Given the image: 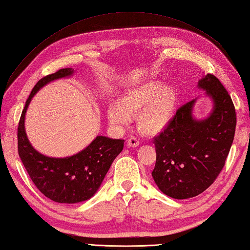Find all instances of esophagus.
Listing matches in <instances>:
<instances>
[{
	"label": "esophagus",
	"mask_w": 250,
	"mask_h": 250,
	"mask_svg": "<svg viewBox=\"0 0 250 250\" xmlns=\"http://www.w3.org/2000/svg\"><path fill=\"white\" fill-rule=\"evenodd\" d=\"M126 144H128L129 147H139L140 146V141L136 139V137H130V139L128 140V142H126Z\"/></svg>",
	"instance_id": "34e87169"
}]
</instances>
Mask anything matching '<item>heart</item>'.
<instances>
[{"label": "heart", "instance_id": "b5f03b06", "mask_svg": "<svg viewBox=\"0 0 250 250\" xmlns=\"http://www.w3.org/2000/svg\"><path fill=\"white\" fill-rule=\"evenodd\" d=\"M177 103V91L171 84L147 82L125 91L119 103H111L107 108V119L111 125L122 126L137 116L140 131L147 135H157L171 125Z\"/></svg>", "mask_w": 250, "mask_h": 250}]
</instances>
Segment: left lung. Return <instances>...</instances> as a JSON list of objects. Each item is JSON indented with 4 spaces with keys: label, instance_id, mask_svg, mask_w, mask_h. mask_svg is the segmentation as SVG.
Instances as JSON below:
<instances>
[{
    "label": "left lung",
    "instance_id": "8db88e82",
    "mask_svg": "<svg viewBox=\"0 0 250 250\" xmlns=\"http://www.w3.org/2000/svg\"><path fill=\"white\" fill-rule=\"evenodd\" d=\"M198 87L213 100L210 115L194 119V99L180 106L171 125L153 140L157 159L151 175L173 199L193 198L208 188L224 168L234 139L236 114L226 88L213 74L200 79Z\"/></svg>",
    "mask_w": 250,
    "mask_h": 250
}]
</instances>
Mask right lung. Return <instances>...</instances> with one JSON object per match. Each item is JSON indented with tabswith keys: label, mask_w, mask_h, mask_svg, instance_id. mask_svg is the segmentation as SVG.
Returning <instances> with one entry per match:
<instances>
[{
	"label": "right lung",
	"mask_w": 250,
	"mask_h": 250,
	"mask_svg": "<svg viewBox=\"0 0 250 250\" xmlns=\"http://www.w3.org/2000/svg\"><path fill=\"white\" fill-rule=\"evenodd\" d=\"M73 73L71 67L61 68L40 79L26 100L18 125V153L32 182L48 199L67 204L93 196L125 144L124 140L97 136L83 150L65 158L44 156L30 144L24 130V117L32 98L45 84Z\"/></svg>",
	"instance_id": "right-lung-1"
}]
</instances>
